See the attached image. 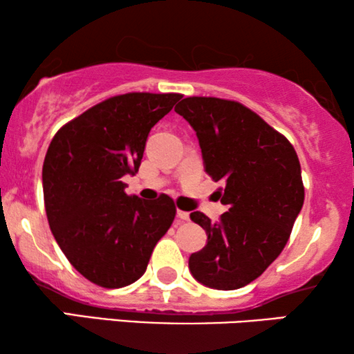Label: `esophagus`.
Wrapping results in <instances>:
<instances>
[{
  "label": "esophagus",
  "instance_id": "34e87169",
  "mask_svg": "<svg viewBox=\"0 0 354 354\" xmlns=\"http://www.w3.org/2000/svg\"><path fill=\"white\" fill-rule=\"evenodd\" d=\"M177 217H178V221H188V219H190V214H188L187 211L177 209Z\"/></svg>",
  "mask_w": 354,
  "mask_h": 354
}]
</instances>
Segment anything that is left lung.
Wrapping results in <instances>:
<instances>
[{
  "instance_id": "obj_1",
  "label": "left lung",
  "mask_w": 354,
  "mask_h": 354,
  "mask_svg": "<svg viewBox=\"0 0 354 354\" xmlns=\"http://www.w3.org/2000/svg\"><path fill=\"white\" fill-rule=\"evenodd\" d=\"M200 142L205 171L224 180L217 192L227 212L212 224L200 211L193 222L207 243L190 256L198 282L236 290L258 279L287 245L304 201L301 167L292 143L241 103L188 96L176 106Z\"/></svg>"
}]
</instances>
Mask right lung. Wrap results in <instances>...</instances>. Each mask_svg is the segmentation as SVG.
Masks as SVG:
<instances>
[{
	"label": "right lung",
	"mask_w": 354,
	"mask_h": 354,
	"mask_svg": "<svg viewBox=\"0 0 354 354\" xmlns=\"http://www.w3.org/2000/svg\"><path fill=\"white\" fill-rule=\"evenodd\" d=\"M182 98L133 93L108 98L57 130L43 162V198L55 239L69 263L104 288L133 283L172 225L176 205L124 192L138 172L149 130Z\"/></svg>",
	"instance_id": "add662e5"
}]
</instances>
